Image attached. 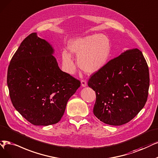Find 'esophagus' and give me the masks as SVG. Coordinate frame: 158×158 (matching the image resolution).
Wrapping results in <instances>:
<instances>
[{
  "mask_svg": "<svg viewBox=\"0 0 158 158\" xmlns=\"http://www.w3.org/2000/svg\"><path fill=\"white\" fill-rule=\"evenodd\" d=\"M81 86H82L83 87H86L87 86V83L85 80L81 81Z\"/></svg>",
  "mask_w": 158,
  "mask_h": 158,
  "instance_id": "obj_1",
  "label": "esophagus"
}]
</instances>
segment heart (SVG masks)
Segmentation results:
<instances>
[{
	"label": "heart",
	"mask_w": 158,
	"mask_h": 158,
	"mask_svg": "<svg viewBox=\"0 0 158 158\" xmlns=\"http://www.w3.org/2000/svg\"><path fill=\"white\" fill-rule=\"evenodd\" d=\"M70 53L77 56L78 65L84 72L92 74L100 71L107 63L111 52L109 39L104 34H92L72 39L68 45ZM66 51L62 52L63 66L72 74L75 64L72 55Z\"/></svg>",
	"instance_id": "1"
}]
</instances>
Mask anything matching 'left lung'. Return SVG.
Returning <instances> with one entry per match:
<instances>
[{"label":"left lung","mask_w":158,"mask_h":158,"mask_svg":"<svg viewBox=\"0 0 158 158\" xmlns=\"http://www.w3.org/2000/svg\"><path fill=\"white\" fill-rule=\"evenodd\" d=\"M88 85L96 92L94 115L103 123L120 126L141 111L147 102L149 70L139 49H127L93 75Z\"/></svg>","instance_id":"obj_1"}]
</instances>
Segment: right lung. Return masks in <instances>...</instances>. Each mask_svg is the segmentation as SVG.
Instances as JSON below:
<instances>
[{"instance_id":"1","label":"right lung","mask_w":158,"mask_h":158,"mask_svg":"<svg viewBox=\"0 0 158 158\" xmlns=\"http://www.w3.org/2000/svg\"><path fill=\"white\" fill-rule=\"evenodd\" d=\"M55 50L34 32L21 42L10 61L7 84L11 103L35 126L59 122L80 81L62 72Z\"/></svg>"}]
</instances>
